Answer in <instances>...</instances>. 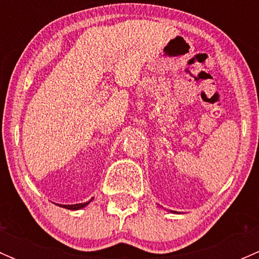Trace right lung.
<instances>
[{"label":"right lung","instance_id":"obj_1","mask_svg":"<svg viewBox=\"0 0 259 259\" xmlns=\"http://www.w3.org/2000/svg\"><path fill=\"white\" fill-rule=\"evenodd\" d=\"M89 203H90V200H89V202H86V203H81V204H72V205H62L61 204V207L67 208V209L76 210V209H81V208H83V207H85V205H88Z\"/></svg>","mask_w":259,"mask_h":259}]
</instances>
